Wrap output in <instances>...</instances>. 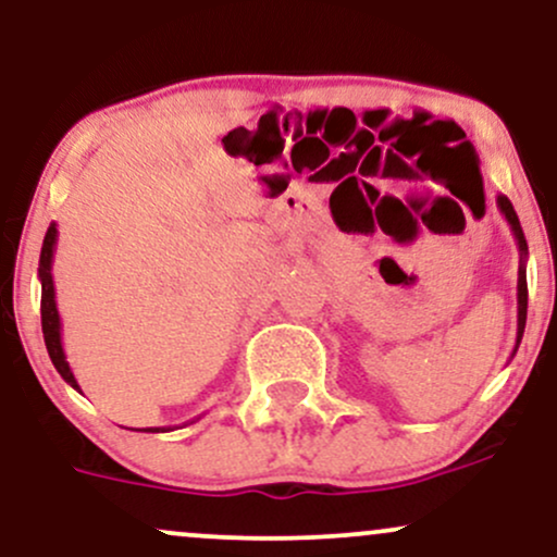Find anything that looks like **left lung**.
Masks as SVG:
<instances>
[{
    "instance_id": "left-lung-1",
    "label": "left lung",
    "mask_w": 557,
    "mask_h": 557,
    "mask_svg": "<svg viewBox=\"0 0 557 557\" xmlns=\"http://www.w3.org/2000/svg\"><path fill=\"white\" fill-rule=\"evenodd\" d=\"M497 209H500L505 220H508L510 225V233H513L516 238V246H519V327H516V348L513 354L519 350V343L523 337V327H527V300H529V290H527V238H523V230H521V222H519V214H516L513 203L508 201V196H497Z\"/></svg>"
}]
</instances>
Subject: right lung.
<instances>
[{
	"mask_svg": "<svg viewBox=\"0 0 557 557\" xmlns=\"http://www.w3.org/2000/svg\"><path fill=\"white\" fill-rule=\"evenodd\" d=\"M54 248H57V225L52 222L44 235L41 246V259H38V280H41V330H44V343H47L49 359H52L54 369L60 372L62 380L70 387H75L81 393L78 380H75L73 369H70L65 348H62V322L60 311H57V296H54V277H52V261H54ZM144 432H170V426H146Z\"/></svg>",
	"mask_w": 557,
	"mask_h": 557,
	"instance_id": "right-lung-1",
	"label": "right lung"
}]
</instances>
